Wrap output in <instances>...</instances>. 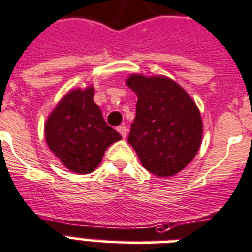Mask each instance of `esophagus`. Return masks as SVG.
<instances>
[{
	"label": "esophagus",
	"instance_id": "34e87169",
	"mask_svg": "<svg viewBox=\"0 0 252 252\" xmlns=\"http://www.w3.org/2000/svg\"><path fill=\"white\" fill-rule=\"evenodd\" d=\"M117 130H118V132L122 135V138H126V135H127V127H126V126H124V125H122V126H118Z\"/></svg>",
	"mask_w": 252,
	"mask_h": 252
}]
</instances>
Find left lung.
I'll use <instances>...</instances> for the list:
<instances>
[{
    "instance_id": "left-lung-1",
    "label": "left lung",
    "mask_w": 252,
    "mask_h": 252,
    "mask_svg": "<svg viewBox=\"0 0 252 252\" xmlns=\"http://www.w3.org/2000/svg\"><path fill=\"white\" fill-rule=\"evenodd\" d=\"M138 95L127 142L148 172L173 176L193 160L201 146L202 120L190 95L165 76L130 75Z\"/></svg>"
}]
</instances>
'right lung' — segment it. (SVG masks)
Listing matches in <instances>:
<instances>
[{
	"instance_id": "obj_1",
	"label": "right lung",
	"mask_w": 252,
	"mask_h": 252,
	"mask_svg": "<svg viewBox=\"0 0 252 252\" xmlns=\"http://www.w3.org/2000/svg\"><path fill=\"white\" fill-rule=\"evenodd\" d=\"M93 95V87L68 92L44 125L50 150L69 171L80 175L93 172L106 148L122 138L105 122Z\"/></svg>"
}]
</instances>
